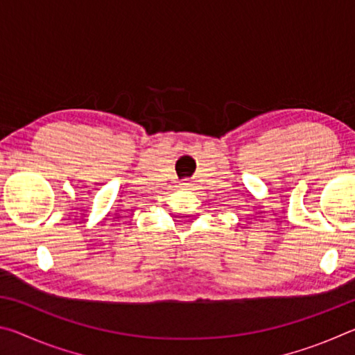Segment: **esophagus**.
Instances as JSON below:
<instances>
[{"label":"esophagus","mask_w":355,"mask_h":355,"mask_svg":"<svg viewBox=\"0 0 355 355\" xmlns=\"http://www.w3.org/2000/svg\"><path fill=\"white\" fill-rule=\"evenodd\" d=\"M182 186H183V188H188L189 183H188V182H183V183H182Z\"/></svg>","instance_id":"obj_1"}]
</instances>
